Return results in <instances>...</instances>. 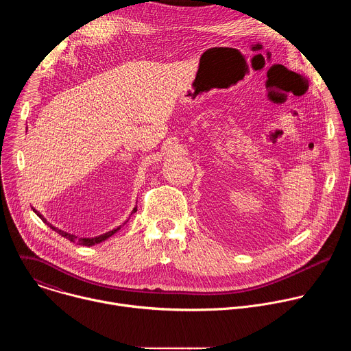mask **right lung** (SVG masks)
<instances>
[{"mask_svg": "<svg viewBox=\"0 0 351 351\" xmlns=\"http://www.w3.org/2000/svg\"><path fill=\"white\" fill-rule=\"evenodd\" d=\"M33 211L36 213V215L44 222V223H47L49 228H51L53 230H56L57 233H60L62 237H66L68 240H71V241H73V243H77V244H82V245H87V247H90V245H94V244H98V243H101V241H104V240H107V239H110L112 234H115L128 221H129V218H130V215L132 214H134L136 211H137V206L132 210V213H130V215H129V218H128V221L123 223V225H119L118 228H115V229H112V230H110V232H107V233H103V234H99V236H94V237H79L77 234H73V233H69V232H65V230H62V229H58V228H56L54 225H51L49 223L37 210H34L33 208Z\"/></svg>", "mask_w": 351, "mask_h": 351, "instance_id": "right-lung-1", "label": "right lung"}]
</instances>
